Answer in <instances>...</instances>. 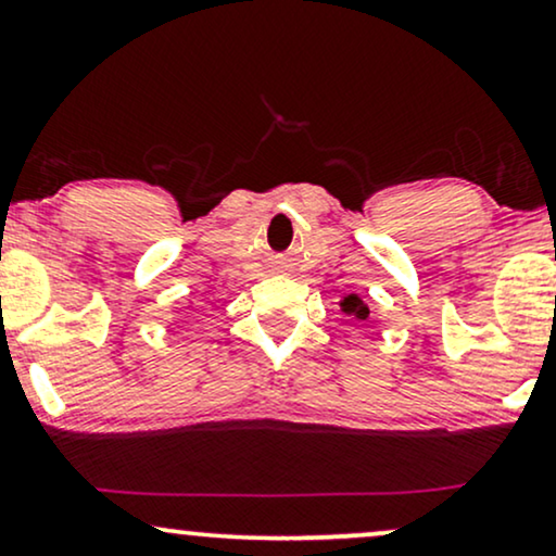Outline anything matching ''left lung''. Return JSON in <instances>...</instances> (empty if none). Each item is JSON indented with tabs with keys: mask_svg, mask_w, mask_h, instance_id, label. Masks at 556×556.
I'll return each instance as SVG.
<instances>
[{
	"mask_svg": "<svg viewBox=\"0 0 556 556\" xmlns=\"http://www.w3.org/2000/svg\"><path fill=\"white\" fill-rule=\"evenodd\" d=\"M339 305H341V313L349 315L351 320H367L369 318V305L359 298V294H354V292L346 294Z\"/></svg>",
	"mask_w": 556,
	"mask_h": 556,
	"instance_id": "left-lung-1",
	"label": "left lung"
}]
</instances>
